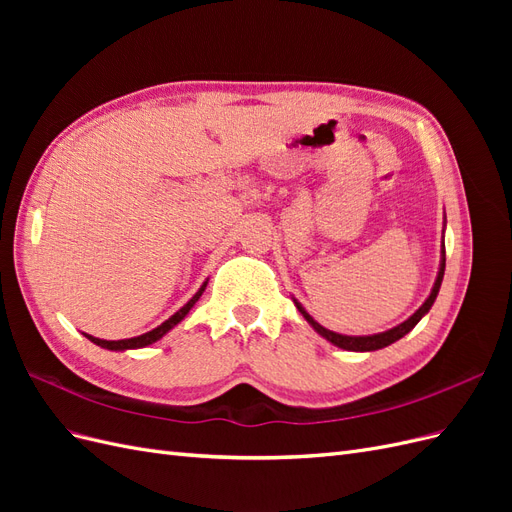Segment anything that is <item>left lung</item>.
<instances>
[{
  "mask_svg": "<svg viewBox=\"0 0 512 512\" xmlns=\"http://www.w3.org/2000/svg\"><path fill=\"white\" fill-rule=\"evenodd\" d=\"M444 267H446V252H444V243H442V258H440L438 277H436V284H433V288H431V292H429V297L425 299V303H423L421 307H418L416 312H414L408 320H404L401 324H397V327H393V329H389V331L376 333V335H342V333H335V331L324 329L322 324H318L312 316H309V314L305 312V307H303L297 299H292V301H294V305H297L299 312L303 314V318H305L309 324H312L314 331H316L318 335H322L324 339H327V342H331L333 346L342 348V350H352V352H371V350H380V348H386V346L395 344L397 339H401V337H404L406 333H410V331L416 327V324H418V320H421V318L429 312L431 305H433V301H436L438 292H440L442 277H444Z\"/></svg>",
  "mask_w": 512,
  "mask_h": 512,
  "instance_id": "8db88e82",
  "label": "left lung"
}]
</instances>
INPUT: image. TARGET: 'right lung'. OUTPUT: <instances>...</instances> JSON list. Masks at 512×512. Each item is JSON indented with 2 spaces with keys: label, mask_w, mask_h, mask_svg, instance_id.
Segmentation results:
<instances>
[{
  "label": "right lung",
  "mask_w": 512,
  "mask_h": 512,
  "mask_svg": "<svg viewBox=\"0 0 512 512\" xmlns=\"http://www.w3.org/2000/svg\"><path fill=\"white\" fill-rule=\"evenodd\" d=\"M209 282V280H207ZM207 282H203V286L198 288V292L194 294V297L185 303L179 312H175L173 316H170L168 320H164L160 327H156V329H151V331H147V333H143V335H138V337H130V339H117V342H106V339H100V337H94V335H87L85 333V337L89 339V342H94L96 346H100V348H106V350H115V352H123V350H136V348H145V346H149V344H156L158 339H162L170 329H175L177 324L188 316V312L190 309L196 305V301L200 299V294L205 292V288H207Z\"/></svg>",
  "instance_id": "right-lung-1"
}]
</instances>
